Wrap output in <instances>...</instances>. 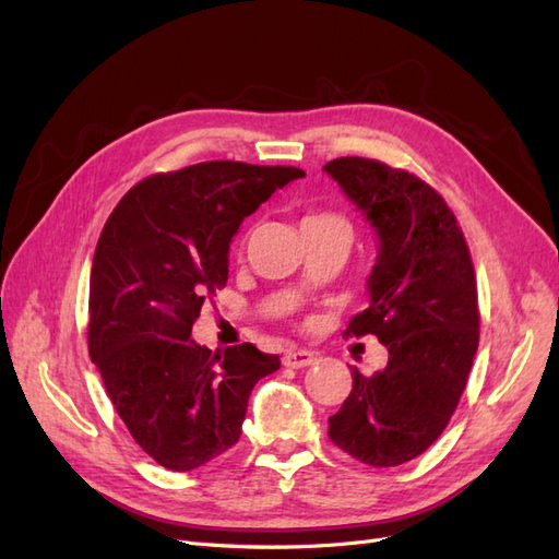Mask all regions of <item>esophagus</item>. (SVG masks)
Segmentation results:
<instances>
[{
    "mask_svg": "<svg viewBox=\"0 0 559 559\" xmlns=\"http://www.w3.org/2000/svg\"><path fill=\"white\" fill-rule=\"evenodd\" d=\"M317 361V354L310 349H289L282 357V364L286 368H306L312 366Z\"/></svg>",
    "mask_w": 559,
    "mask_h": 559,
    "instance_id": "obj_1",
    "label": "esophagus"
}]
</instances>
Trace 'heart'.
Segmentation results:
<instances>
[{
	"mask_svg": "<svg viewBox=\"0 0 559 559\" xmlns=\"http://www.w3.org/2000/svg\"><path fill=\"white\" fill-rule=\"evenodd\" d=\"M310 224H314V226H347V228H349L347 218H343L341 214H333V212L310 214V216L306 218V222H302V226H310Z\"/></svg>",
	"mask_w": 559,
	"mask_h": 559,
	"instance_id": "1",
	"label": "heart"
}]
</instances>
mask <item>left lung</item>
Returning <instances> with one entry per match:
<instances>
[{
	"label": "left lung",
	"instance_id": "8db88e82",
	"mask_svg": "<svg viewBox=\"0 0 559 559\" xmlns=\"http://www.w3.org/2000/svg\"><path fill=\"white\" fill-rule=\"evenodd\" d=\"M324 170L380 240L370 306L345 333H370L389 349L378 373L352 368V392L329 417V438L361 464L399 466L436 443L462 399L480 337L476 270L448 202L417 175L357 156Z\"/></svg>",
	"mask_w": 559,
	"mask_h": 559
}]
</instances>
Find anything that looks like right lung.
<instances>
[{"label": "right lung", "mask_w": 559, "mask_h": 559, "mask_svg": "<svg viewBox=\"0 0 559 559\" xmlns=\"http://www.w3.org/2000/svg\"><path fill=\"white\" fill-rule=\"evenodd\" d=\"M298 167L210 160L134 183L99 235L88 352L130 436L170 471H193L240 441L253 384L280 368L251 343L191 341L202 306L228 282L245 216Z\"/></svg>", "instance_id": "1"}]
</instances>
